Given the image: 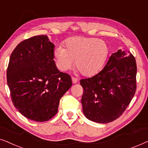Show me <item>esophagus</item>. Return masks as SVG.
<instances>
[{"instance_id":"obj_1","label":"esophagus","mask_w":148,"mask_h":148,"mask_svg":"<svg viewBox=\"0 0 148 148\" xmlns=\"http://www.w3.org/2000/svg\"><path fill=\"white\" fill-rule=\"evenodd\" d=\"M71 79H72V82H73V84H77V83L78 82V79H77L75 78V77H72Z\"/></svg>"}]
</instances>
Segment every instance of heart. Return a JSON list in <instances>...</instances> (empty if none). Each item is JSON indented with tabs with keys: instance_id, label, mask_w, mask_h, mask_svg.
<instances>
[{
	"instance_id": "1",
	"label": "heart",
	"mask_w": 148,
	"mask_h": 148,
	"mask_svg": "<svg viewBox=\"0 0 148 148\" xmlns=\"http://www.w3.org/2000/svg\"><path fill=\"white\" fill-rule=\"evenodd\" d=\"M65 49L58 46L54 50L56 67L60 71L70 69L75 64L76 71L86 77L98 74L104 66L108 54L107 44L94 38L75 36L65 42Z\"/></svg>"
}]
</instances>
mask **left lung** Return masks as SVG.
<instances>
[{
    "mask_svg": "<svg viewBox=\"0 0 148 148\" xmlns=\"http://www.w3.org/2000/svg\"><path fill=\"white\" fill-rule=\"evenodd\" d=\"M137 64L130 52L118 50L100 73L80 81L83 112L89 120L108 123L124 112L136 90Z\"/></svg>",
    "mask_w": 148,
    "mask_h": 148,
    "instance_id": "8db88e82",
    "label": "left lung"
}]
</instances>
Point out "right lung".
Returning a JSON list of instances; mask_svg holds the SVG:
<instances>
[{"label": "right lung", "instance_id": "1", "mask_svg": "<svg viewBox=\"0 0 148 148\" xmlns=\"http://www.w3.org/2000/svg\"><path fill=\"white\" fill-rule=\"evenodd\" d=\"M54 50L47 36H36L20 42L10 56L7 79L12 102L37 122L57 113L60 98L72 86L71 77L56 67Z\"/></svg>", "mask_w": 148, "mask_h": 148}]
</instances>
